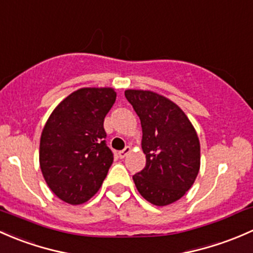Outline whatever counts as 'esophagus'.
Returning <instances> with one entry per match:
<instances>
[{
  "label": "esophagus",
  "instance_id": "1",
  "mask_svg": "<svg viewBox=\"0 0 253 253\" xmlns=\"http://www.w3.org/2000/svg\"><path fill=\"white\" fill-rule=\"evenodd\" d=\"M130 151H131V148H130V146H126V147L124 148V150L119 151L118 156H119V157H121V158H124V157H126V156L127 155V153L130 152Z\"/></svg>",
  "mask_w": 253,
  "mask_h": 253
}]
</instances>
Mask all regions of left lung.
Returning a JSON list of instances; mask_svg holds the SVG:
<instances>
[{
    "mask_svg": "<svg viewBox=\"0 0 253 253\" xmlns=\"http://www.w3.org/2000/svg\"><path fill=\"white\" fill-rule=\"evenodd\" d=\"M139 116L146 166L132 175L137 191L156 206L178 201L200 170V141L194 126L174 102L144 90H126Z\"/></svg>",
    "mask_w": 253,
    "mask_h": 253,
    "instance_id": "1",
    "label": "left lung"
}]
</instances>
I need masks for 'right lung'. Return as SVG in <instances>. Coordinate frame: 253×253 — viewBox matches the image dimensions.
<instances>
[{"mask_svg": "<svg viewBox=\"0 0 253 253\" xmlns=\"http://www.w3.org/2000/svg\"><path fill=\"white\" fill-rule=\"evenodd\" d=\"M111 87L70 93L49 116L40 140V167L62 201L82 205L100 190L113 163L103 121L116 102Z\"/></svg>", "mask_w": 253, "mask_h": 253, "instance_id": "obj_1", "label": "right lung"}]
</instances>
